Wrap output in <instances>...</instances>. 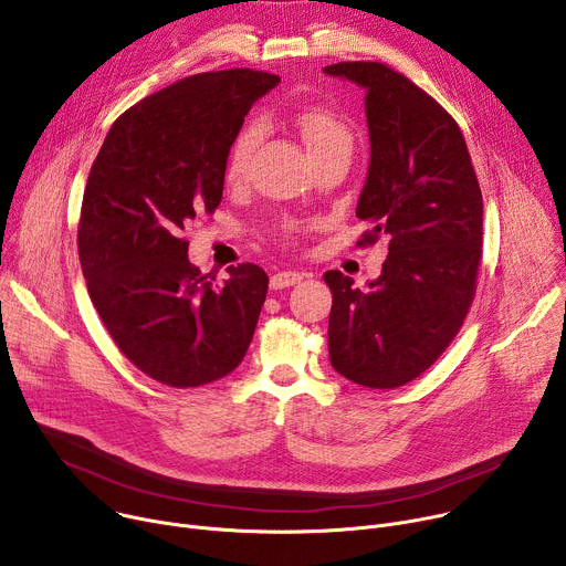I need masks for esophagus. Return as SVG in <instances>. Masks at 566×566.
I'll use <instances>...</instances> for the list:
<instances>
[{
  "label": "esophagus",
  "instance_id": "obj_1",
  "mask_svg": "<svg viewBox=\"0 0 566 566\" xmlns=\"http://www.w3.org/2000/svg\"><path fill=\"white\" fill-rule=\"evenodd\" d=\"M304 280V273L297 271H277L271 275V289H286V286H295Z\"/></svg>",
  "mask_w": 566,
  "mask_h": 566
}]
</instances>
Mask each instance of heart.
<instances>
[{"label":"heart","instance_id":"obj_1","mask_svg":"<svg viewBox=\"0 0 566 566\" xmlns=\"http://www.w3.org/2000/svg\"><path fill=\"white\" fill-rule=\"evenodd\" d=\"M295 125L313 156H327L334 151H352L354 147V134L347 127V123L343 118H338L336 114H332L329 109H322V107H308L304 112L297 114ZM262 136V127L258 123L247 125L241 129L230 149H228V158H226V179L228 181H237L244 177L247 168H249V160L260 143Z\"/></svg>","mask_w":566,"mask_h":566}]
</instances>
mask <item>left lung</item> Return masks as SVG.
Segmentation results:
<instances>
[{
    "instance_id": "left-lung-1",
    "label": "left lung",
    "mask_w": 566,
    "mask_h": 566,
    "mask_svg": "<svg viewBox=\"0 0 566 566\" xmlns=\"http://www.w3.org/2000/svg\"><path fill=\"white\" fill-rule=\"evenodd\" d=\"M327 75L365 90L369 168L356 217L360 244L387 239L367 289L327 271L329 360L347 380L391 389L421 376L459 334L481 260L483 201L454 118L380 62H338Z\"/></svg>"
}]
</instances>
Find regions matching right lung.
I'll list each match as a JSON object with an SVG mask.
<instances>
[{"mask_svg":"<svg viewBox=\"0 0 566 566\" xmlns=\"http://www.w3.org/2000/svg\"><path fill=\"white\" fill-rule=\"evenodd\" d=\"M277 83L253 69L184 77L116 118L92 166L80 266L118 349L164 385L219 380L253 340L269 275L237 264L217 284L190 264L184 230L219 206L228 149Z\"/></svg>","mask_w":566,"mask_h":566,"instance_id":"right-lung-1","label":"right lung"}]
</instances>
